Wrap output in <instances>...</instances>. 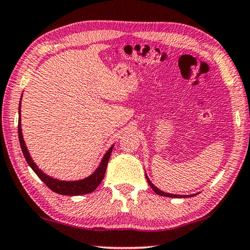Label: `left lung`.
Here are the masks:
<instances>
[{"label":"left lung","mask_w":250,"mask_h":250,"mask_svg":"<svg viewBox=\"0 0 250 250\" xmlns=\"http://www.w3.org/2000/svg\"><path fill=\"white\" fill-rule=\"evenodd\" d=\"M146 180H147V183H149V185L151 186V188L152 189L154 190V193H157L158 195H161V196H167V197H183L182 195H173V194H169V193H165V191H162V190H160V189H158L157 187H155L153 184H152L151 182H150V179L147 178V176H146ZM189 197V196H188ZM191 197V196H190Z\"/></svg>","instance_id":"obj_1"}]
</instances>
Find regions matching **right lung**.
Here are the masks:
<instances>
[{"mask_svg":"<svg viewBox=\"0 0 250 250\" xmlns=\"http://www.w3.org/2000/svg\"><path fill=\"white\" fill-rule=\"evenodd\" d=\"M20 108H21V101L19 106V115H20ZM21 118L19 117V123H18V134H19V141H20V146L21 150H22V153L26 158L28 165L30 166L31 169L34 170L39 178H41L42 182L46 184V186L50 188L53 191H55L57 194L61 195H70V196H75V195H83V194H89L96 189L97 187L99 186V184L103 182L104 173H106V168L108 165V160H109L111 151H113V147L111 146L106 154L104 155L103 160H101V164L96 170L95 172L92 173L91 176L86 177V178L82 180H77V182H63V180H57L54 179L52 177L47 176L39 169L36 164L32 160L30 154L27 150L26 144H24L23 137H22V131H21Z\"/></svg>","mask_w":250,"mask_h":250,"instance_id":"obj_1","label":"right lung"}]
</instances>
